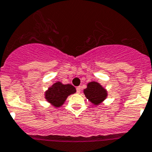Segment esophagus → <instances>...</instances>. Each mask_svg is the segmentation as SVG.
<instances>
[{"label":"esophagus","instance_id":"34e87169","mask_svg":"<svg viewBox=\"0 0 152 152\" xmlns=\"http://www.w3.org/2000/svg\"><path fill=\"white\" fill-rule=\"evenodd\" d=\"M80 90H81V87L80 86L76 87V92H77V93H80Z\"/></svg>","mask_w":152,"mask_h":152}]
</instances>
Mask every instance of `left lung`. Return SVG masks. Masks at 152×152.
<instances>
[{"label": "left lung", "mask_w": 152, "mask_h": 152, "mask_svg": "<svg viewBox=\"0 0 152 152\" xmlns=\"http://www.w3.org/2000/svg\"><path fill=\"white\" fill-rule=\"evenodd\" d=\"M83 93L87 99L95 105L101 104L108 96L107 90L96 81L88 83L87 87L83 90Z\"/></svg>", "instance_id": "8db88e82"}]
</instances>
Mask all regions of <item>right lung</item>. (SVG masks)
I'll list each match as a JSON object with an SVG mask.
<instances>
[{"label":"right lung","instance_id":"add662e5","mask_svg":"<svg viewBox=\"0 0 152 152\" xmlns=\"http://www.w3.org/2000/svg\"><path fill=\"white\" fill-rule=\"evenodd\" d=\"M76 89L71 84H63L61 82L54 83L46 90L45 99L55 108H59L64 104L67 97L74 94Z\"/></svg>","mask_w":152,"mask_h":152}]
</instances>
